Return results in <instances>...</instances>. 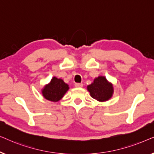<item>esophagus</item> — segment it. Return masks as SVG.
Listing matches in <instances>:
<instances>
[{
    "mask_svg": "<svg viewBox=\"0 0 154 154\" xmlns=\"http://www.w3.org/2000/svg\"><path fill=\"white\" fill-rule=\"evenodd\" d=\"M83 83H75V86L76 88H81V87H83Z\"/></svg>",
    "mask_w": 154,
    "mask_h": 154,
    "instance_id": "esophagus-1",
    "label": "esophagus"
}]
</instances>
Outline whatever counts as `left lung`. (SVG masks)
Instances as JSON below:
<instances>
[{"instance_id": "1", "label": "left lung", "mask_w": 154, "mask_h": 154, "mask_svg": "<svg viewBox=\"0 0 154 154\" xmlns=\"http://www.w3.org/2000/svg\"><path fill=\"white\" fill-rule=\"evenodd\" d=\"M92 98L100 102H104L109 100L112 96L113 88L112 84L109 83L104 76H99L94 80L91 85L88 86Z\"/></svg>"}]
</instances>
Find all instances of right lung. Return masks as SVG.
Segmentation results:
<instances>
[{
  "instance_id": "obj_1",
  "label": "right lung",
  "mask_w": 154,
  "mask_h": 154,
  "mask_svg": "<svg viewBox=\"0 0 154 154\" xmlns=\"http://www.w3.org/2000/svg\"><path fill=\"white\" fill-rule=\"evenodd\" d=\"M69 90V85L62 79L52 78L51 82L43 90V95L46 100L52 102H57L63 97Z\"/></svg>"
}]
</instances>
